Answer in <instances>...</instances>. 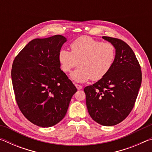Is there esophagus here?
<instances>
[{"mask_svg": "<svg viewBox=\"0 0 152 152\" xmlns=\"http://www.w3.org/2000/svg\"><path fill=\"white\" fill-rule=\"evenodd\" d=\"M75 86H76V88L78 89V90H81L82 88V86H80V85H79V84H75Z\"/></svg>", "mask_w": 152, "mask_h": 152, "instance_id": "34e87169", "label": "esophagus"}]
</instances>
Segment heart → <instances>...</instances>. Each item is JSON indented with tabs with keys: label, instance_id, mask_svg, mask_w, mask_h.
I'll list each match as a JSON object with an SVG mask.
<instances>
[{
	"label": "heart",
	"instance_id": "1",
	"mask_svg": "<svg viewBox=\"0 0 152 152\" xmlns=\"http://www.w3.org/2000/svg\"><path fill=\"white\" fill-rule=\"evenodd\" d=\"M71 51L61 50L58 60L61 70L68 72L79 65L71 73L72 80L79 83L99 80L111 68L115 59V48L110 43H102L88 36H82L70 45Z\"/></svg>",
	"mask_w": 152,
	"mask_h": 152
}]
</instances>
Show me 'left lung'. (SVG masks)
<instances>
[{"instance_id": "8db88e82", "label": "left lung", "mask_w": 152, "mask_h": 152, "mask_svg": "<svg viewBox=\"0 0 152 152\" xmlns=\"http://www.w3.org/2000/svg\"><path fill=\"white\" fill-rule=\"evenodd\" d=\"M102 39L115 46L111 68L93 85L84 88L86 107L94 121L113 126L123 121L132 111L141 84V67L132 49L116 38Z\"/></svg>"}]
</instances>
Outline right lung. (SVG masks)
<instances>
[{
	"instance_id": "right-lung-1",
	"label": "right lung",
	"mask_w": 152,
	"mask_h": 152,
	"mask_svg": "<svg viewBox=\"0 0 152 152\" xmlns=\"http://www.w3.org/2000/svg\"><path fill=\"white\" fill-rule=\"evenodd\" d=\"M67 39H35L15 58L11 78L20 111L34 125L50 127L63 119L77 89L60 69L59 52Z\"/></svg>"
}]
</instances>
